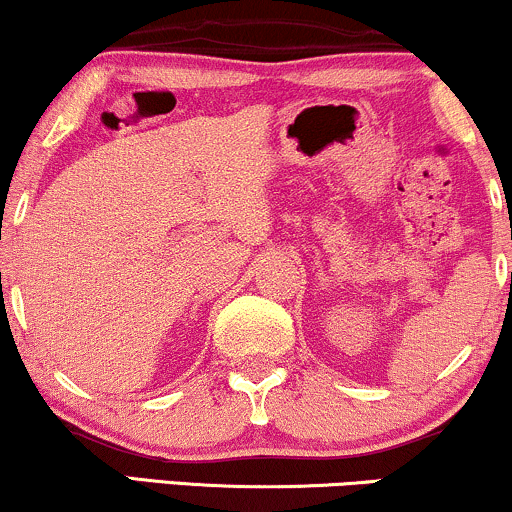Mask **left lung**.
<instances>
[{
    "mask_svg": "<svg viewBox=\"0 0 512 512\" xmlns=\"http://www.w3.org/2000/svg\"><path fill=\"white\" fill-rule=\"evenodd\" d=\"M510 285H512V282H510Z\"/></svg>",
    "mask_w": 512,
    "mask_h": 512,
    "instance_id": "obj_1",
    "label": "left lung"
}]
</instances>
